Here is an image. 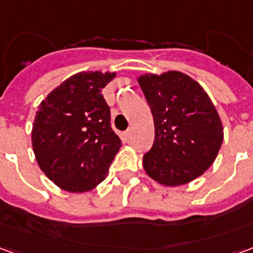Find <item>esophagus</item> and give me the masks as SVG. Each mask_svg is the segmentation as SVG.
I'll list each match as a JSON object with an SVG mask.
<instances>
[{
    "mask_svg": "<svg viewBox=\"0 0 253 253\" xmlns=\"http://www.w3.org/2000/svg\"><path fill=\"white\" fill-rule=\"evenodd\" d=\"M130 137H131V128H128V130L125 132V138H126V139H128Z\"/></svg>",
    "mask_w": 253,
    "mask_h": 253,
    "instance_id": "obj_1",
    "label": "esophagus"
}]
</instances>
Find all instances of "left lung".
I'll return each mask as SVG.
<instances>
[{
    "instance_id": "1",
    "label": "left lung",
    "mask_w": 253,
    "mask_h": 253,
    "mask_svg": "<svg viewBox=\"0 0 253 253\" xmlns=\"http://www.w3.org/2000/svg\"><path fill=\"white\" fill-rule=\"evenodd\" d=\"M138 84L154 121V142L143 156L146 175L177 187L205 173L221 149L223 127L201 84L177 70L142 74Z\"/></svg>"
}]
</instances>
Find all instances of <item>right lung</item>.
Returning <instances> with one entry per match:
<instances>
[{
  "label": "right lung",
  "mask_w": 253,
  "mask_h": 253,
  "mask_svg": "<svg viewBox=\"0 0 253 253\" xmlns=\"http://www.w3.org/2000/svg\"><path fill=\"white\" fill-rule=\"evenodd\" d=\"M116 73L81 72L51 90L36 111L32 149L38 165L61 190L83 194L107 177L121 149L101 89Z\"/></svg>",
  "instance_id": "1"
}]
</instances>
